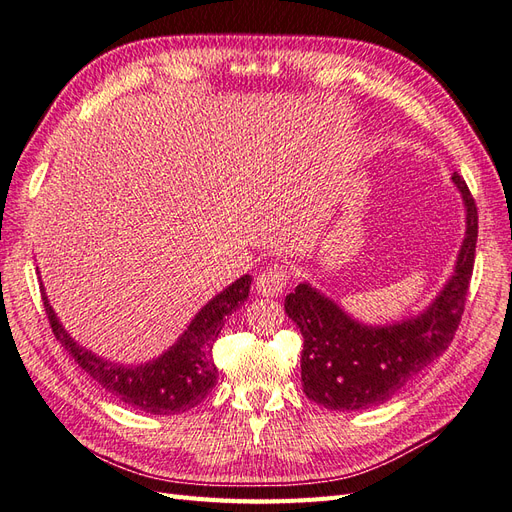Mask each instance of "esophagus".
<instances>
[{
  "mask_svg": "<svg viewBox=\"0 0 512 512\" xmlns=\"http://www.w3.org/2000/svg\"><path fill=\"white\" fill-rule=\"evenodd\" d=\"M287 281H290V270L283 264H270L259 272L257 292L266 298H277L283 294Z\"/></svg>",
  "mask_w": 512,
  "mask_h": 512,
  "instance_id": "esophagus-1",
  "label": "esophagus"
}]
</instances>
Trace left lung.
Returning a JSON list of instances; mask_svg holds the SVG:
<instances>
[{
  "label": "left lung",
  "instance_id": "8db88e82",
  "mask_svg": "<svg viewBox=\"0 0 512 512\" xmlns=\"http://www.w3.org/2000/svg\"><path fill=\"white\" fill-rule=\"evenodd\" d=\"M452 181L465 201V240L452 279L417 318L387 326L361 324L309 283L285 296V313L305 339L300 376L309 400L331 411L381 404L452 344L465 311L478 240L474 196L461 175L454 173Z\"/></svg>",
  "mask_w": 512,
  "mask_h": 512
}]
</instances>
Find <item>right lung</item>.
Returning a JSON list of instances; mask_svg holds the SVG:
<instances>
[{
    "mask_svg": "<svg viewBox=\"0 0 512 512\" xmlns=\"http://www.w3.org/2000/svg\"><path fill=\"white\" fill-rule=\"evenodd\" d=\"M248 290H251V277L244 274L196 313L188 331L162 357L144 365H131V368L110 363L82 348L62 329L43 287L41 296L51 333L56 335L75 363L88 376H93V381L134 409L151 415H175L190 411L192 406L203 402L216 385L218 370L212 359L214 342L225 318L248 298Z\"/></svg>",
    "mask_w": 512,
    "mask_h": 512,
    "instance_id": "obj_1",
    "label": "right lung"
}]
</instances>
